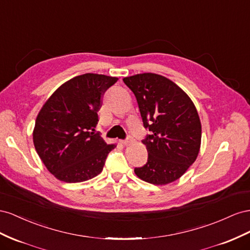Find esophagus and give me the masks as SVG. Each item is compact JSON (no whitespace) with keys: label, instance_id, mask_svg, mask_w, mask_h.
<instances>
[{"label":"esophagus","instance_id":"esophagus-1","mask_svg":"<svg viewBox=\"0 0 250 250\" xmlns=\"http://www.w3.org/2000/svg\"><path fill=\"white\" fill-rule=\"evenodd\" d=\"M131 142V139H125V140H121V144H123L124 146H126V145H129Z\"/></svg>","mask_w":250,"mask_h":250}]
</instances>
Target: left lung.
<instances>
[{
	"mask_svg": "<svg viewBox=\"0 0 250 250\" xmlns=\"http://www.w3.org/2000/svg\"><path fill=\"white\" fill-rule=\"evenodd\" d=\"M136 96L149 135L142 141L146 165L134 169L141 180L154 185L176 181L197 159L201 146V121L189 96L168 78L142 73L124 78Z\"/></svg>",
	"mask_w": 250,
	"mask_h": 250,
	"instance_id": "obj_1",
	"label": "left lung"
}]
</instances>
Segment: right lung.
Instances as JSON below:
<instances>
[{
	"label": "right lung",
	"instance_id": "right-lung-1",
	"mask_svg": "<svg viewBox=\"0 0 250 250\" xmlns=\"http://www.w3.org/2000/svg\"><path fill=\"white\" fill-rule=\"evenodd\" d=\"M117 77L85 73L63 83L38 114L33 144L41 160L56 179L83 182L102 173L115 148L95 132L102 97Z\"/></svg>",
	"mask_w": 250,
	"mask_h": 250
}]
</instances>
